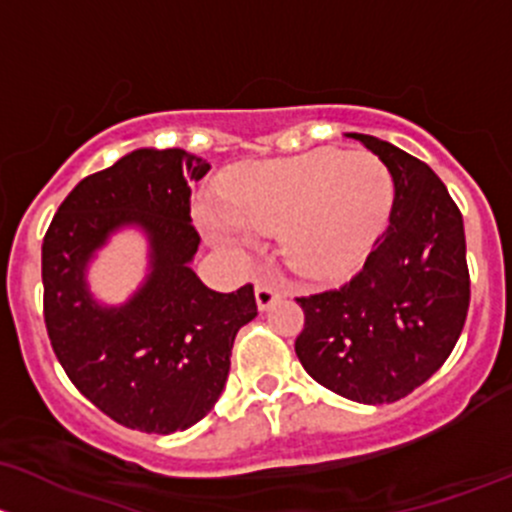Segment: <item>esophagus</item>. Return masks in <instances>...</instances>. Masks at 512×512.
<instances>
[{"instance_id": "obj_1", "label": "esophagus", "mask_w": 512, "mask_h": 512, "mask_svg": "<svg viewBox=\"0 0 512 512\" xmlns=\"http://www.w3.org/2000/svg\"><path fill=\"white\" fill-rule=\"evenodd\" d=\"M278 288L273 286V283H268V281H256V303H258V308L261 310H266L268 305L273 303V300L278 298Z\"/></svg>"}]
</instances>
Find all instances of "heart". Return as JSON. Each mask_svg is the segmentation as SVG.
<instances>
[{
  "label": "heart",
  "instance_id": "1",
  "mask_svg": "<svg viewBox=\"0 0 512 512\" xmlns=\"http://www.w3.org/2000/svg\"><path fill=\"white\" fill-rule=\"evenodd\" d=\"M392 204V172L377 155L320 147L234 170L221 182L219 202L199 204L197 221L231 258L246 254L251 231L278 229L288 266L310 278H340L370 254Z\"/></svg>",
  "mask_w": 512,
  "mask_h": 512
}]
</instances>
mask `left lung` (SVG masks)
Masks as SVG:
<instances>
[{"instance_id":"1","label":"left lung","mask_w":512,"mask_h":512,"mask_svg":"<svg viewBox=\"0 0 512 512\" xmlns=\"http://www.w3.org/2000/svg\"><path fill=\"white\" fill-rule=\"evenodd\" d=\"M394 179L389 226L365 266L330 291L300 295L295 355L340 397L389 404L412 394L461 337L471 303L461 209L426 162L352 133Z\"/></svg>"}]
</instances>
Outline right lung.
<instances>
[{"instance_id": "right-lung-1", "label": "right lung", "mask_w": 512, "mask_h": 512, "mask_svg": "<svg viewBox=\"0 0 512 512\" xmlns=\"http://www.w3.org/2000/svg\"><path fill=\"white\" fill-rule=\"evenodd\" d=\"M209 165L184 150H135L73 187L41 244L44 323L78 392L105 416L145 434H175L204 419L229 374L234 337L256 318L254 286H204L189 261L192 179ZM138 223L153 246V273L123 309H100L82 281L110 230Z\"/></svg>"}]
</instances>
